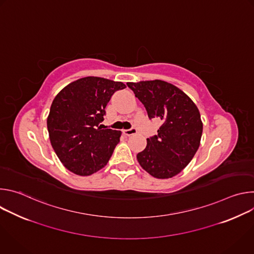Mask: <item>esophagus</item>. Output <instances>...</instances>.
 Returning a JSON list of instances; mask_svg holds the SVG:
<instances>
[{
    "label": "esophagus",
    "instance_id": "obj_1",
    "mask_svg": "<svg viewBox=\"0 0 254 254\" xmlns=\"http://www.w3.org/2000/svg\"><path fill=\"white\" fill-rule=\"evenodd\" d=\"M123 133L125 135H132V134L136 133V129L134 127L129 128V129H123Z\"/></svg>",
    "mask_w": 254,
    "mask_h": 254
}]
</instances>
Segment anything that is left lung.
I'll return each mask as SVG.
<instances>
[{"label": "left lung", "instance_id": "left-lung-1", "mask_svg": "<svg viewBox=\"0 0 254 254\" xmlns=\"http://www.w3.org/2000/svg\"><path fill=\"white\" fill-rule=\"evenodd\" d=\"M144 105L149 118L162 122L158 134L147 138L136 155L140 167L157 179H169L183 171L199 149L203 124L200 112L184 92L164 80L127 82Z\"/></svg>", "mask_w": 254, "mask_h": 254}]
</instances>
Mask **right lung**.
I'll use <instances>...</instances> for the list:
<instances>
[{
  "label": "right lung",
  "mask_w": 254,
  "mask_h": 254,
  "mask_svg": "<svg viewBox=\"0 0 254 254\" xmlns=\"http://www.w3.org/2000/svg\"><path fill=\"white\" fill-rule=\"evenodd\" d=\"M126 87L120 81L87 76L69 83L55 96L47 128L52 148L67 170L89 176L106 166L122 131L98 125L112 95Z\"/></svg>",
  "instance_id": "right-lung-1"
}]
</instances>
